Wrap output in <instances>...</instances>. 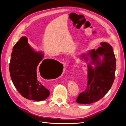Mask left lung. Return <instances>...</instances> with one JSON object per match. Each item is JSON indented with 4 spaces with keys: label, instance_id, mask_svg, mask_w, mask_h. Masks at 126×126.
I'll use <instances>...</instances> for the list:
<instances>
[{
    "label": "left lung",
    "instance_id": "left-lung-1",
    "mask_svg": "<svg viewBox=\"0 0 126 126\" xmlns=\"http://www.w3.org/2000/svg\"><path fill=\"white\" fill-rule=\"evenodd\" d=\"M101 47L97 50H91L87 55L81 57L87 61L91 58V62L87 64V87L81 93L76 100L80 104H88L102 99L112 86L115 78L116 60L112 46L106 42L100 43ZM103 56L101 61L100 56ZM92 64L95 66L93 67Z\"/></svg>",
    "mask_w": 126,
    "mask_h": 126
}]
</instances>
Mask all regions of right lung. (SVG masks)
Segmentation results:
<instances>
[{"mask_svg":"<svg viewBox=\"0 0 126 126\" xmlns=\"http://www.w3.org/2000/svg\"><path fill=\"white\" fill-rule=\"evenodd\" d=\"M27 43V38L23 36L14 46L9 67L10 76L15 87L23 97L41 101L49 97L50 92L38 80V68L42 76L41 73L53 72L56 65L62 63L53 59L42 61V52L34 51Z\"/></svg>","mask_w":126,"mask_h":126,"instance_id":"obj_1","label":"right lung"}]
</instances>
